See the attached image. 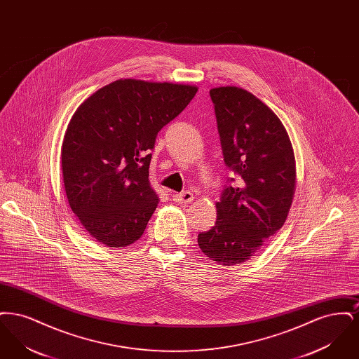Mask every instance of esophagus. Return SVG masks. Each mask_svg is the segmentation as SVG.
<instances>
[{"label": "esophagus", "mask_w": 359, "mask_h": 359, "mask_svg": "<svg viewBox=\"0 0 359 359\" xmlns=\"http://www.w3.org/2000/svg\"><path fill=\"white\" fill-rule=\"evenodd\" d=\"M194 201V195L189 191H183L180 194L173 195V202L176 203H191Z\"/></svg>", "instance_id": "34e87169"}]
</instances>
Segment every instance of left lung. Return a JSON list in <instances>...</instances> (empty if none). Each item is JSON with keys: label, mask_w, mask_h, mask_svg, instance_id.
Instances as JSON below:
<instances>
[{"label": "left lung", "mask_w": 359, "mask_h": 359, "mask_svg": "<svg viewBox=\"0 0 359 359\" xmlns=\"http://www.w3.org/2000/svg\"><path fill=\"white\" fill-rule=\"evenodd\" d=\"M210 97L224 164L237 180H227L215 205L217 222L198 236V245L205 256L231 266L250 259L283 227L296 187V161L284 125L252 93L226 86L211 88Z\"/></svg>", "instance_id": "8db88e82"}]
</instances>
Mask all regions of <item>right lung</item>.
<instances>
[{
  "label": "right lung",
  "instance_id": "add662e5",
  "mask_svg": "<svg viewBox=\"0 0 359 359\" xmlns=\"http://www.w3.org/2000/svg\"><path fill=\"white\" fill-rule=\"evenodd\" d=\"M196 91L120 79L76 109L62 145L63 182L72 212L97 242L123 248L142 236L158 203L149 183L156 137Z\"/></svg>",
  "mask_w": 359,
  "mask_h": 359
}]
</instances>
